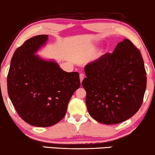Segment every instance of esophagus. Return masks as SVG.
Returning <instances> with one entry per match:
<instances>
[{
  "label": "esophagus",
  "mask_w": 155,
  "mask_h": 155,
  "mask_svg": "<svg viewBox=\"0 0 155 155\" xmlns=\"http://www.w3.org/2000/svg\"><path fill=\"white\" fill-rule=\"evenodd\" d=\"M79 77H80V81H81H81H83V79H84V74L81 73L79 75Z\"/></svg>",
  "instance_id": "1"
}]
</instances>
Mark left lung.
<instances>
[{"instance_id": "8db88e82", "label": "left lung", "mask_w": 155, "mask_h": 155, "mask_svg": "<svg viewBox=\"0 0 155 155\" xmlns=\"http://www.w3.org/2000/svg\"><path fill=\"white\" fill-rule=\"evenodd\" d=\"M82 86L93 119L105 124L126 121L142 106L147 73L138 48L129 39L119 43L112 54H104L84 68Z\"/></svg>"}]
</instances>
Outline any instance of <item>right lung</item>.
<instances>
[{"label":"right lung","instance_id":"obj_1","mask_svg":"<svg viewBox=\"0 0 155 155\" xmlns=\"http://www.w3.org/2000/svg\"><path fill=\"white\" fill-rule=\"evenodd\" d=\"M48 37H32L18 47L7 76L8 94L17 113L25 122L39 127L59 122L71 96L80 87L78 72L64 71L55 61L34 54Z\"/></svg>","mask_w":155,"mask_h":155}]
</instances>
